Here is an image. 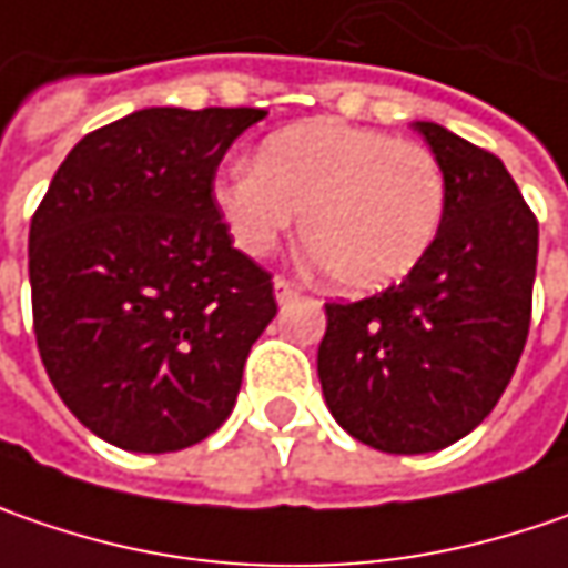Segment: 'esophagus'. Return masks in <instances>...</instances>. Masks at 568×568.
I'll use <instances>...</instances> for the list:
<instances>
[{"label": "esophagus", "mask_w": 568, "mask_h": 568, "mask_svg": "<svg viewBox=\"0 0 568 568\" xmlns=\"http://www.w3.org/2000/svg\"><path fill=\"white\" fill-rule=\"evenodd\" d=\"M273 288H276V298H280V302H288V298H295V295H298V288H295V283H288L285 276H276V283H273Z\"/></svg>", "instance_id": "esophagus-1"}]
</instances>
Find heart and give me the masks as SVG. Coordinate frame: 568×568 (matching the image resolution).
Masks as SVG:
<instances>
[{"mask_svg": "<svg viewBox=\"0 0 568 568\" xmlns=\"http://www.w3.org/2000/svg\"><path fill=\"white\" fill-rule=\"evenodd\" d=\"M235 244L263 257L302 215V244L346 295L397 285L438 241L448 184L426 145L339 120H308L263 139L254 168L212 186Z\"/></svg>", "mask_w": 568, "mask_h": 568, "instance_id": "heart-1", "label": "heart"}]
</instances>
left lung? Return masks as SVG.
Listing matches in <instances>:
<instances>
[{"label":"left lung","mask_w":568,"mask_h":568,"mask_svg":"<svg viewBox=\"0 0 568 568\" xmlns=\"http://www.w3.org/2000/svg\"><path fill=\"white\" fill-rule=\"evenodd\" d=\"M448 184L438 241L404 283L327 302L317 375L333 419L387 455L455 445L499 404L525 353L537 219L506 164L416 123Z\"/></svg>","instance_id":"1"}]
</instances>
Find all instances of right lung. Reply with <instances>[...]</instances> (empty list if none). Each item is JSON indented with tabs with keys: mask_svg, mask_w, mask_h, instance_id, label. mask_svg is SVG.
<instances>
[{
	"mask_svg": "<svg viewBox=\"0 0 568 568\" xmlns=\"http://www.w3.org/2000/svg\"><path fill=\"white\" fill-rule=\"evenodd\" d=\"M257 108H145L88 133L28 235L40 358L72 416L126 452H181L235 407L276 317L273 276L232 247L212 186Z\"/></svg>",
	"mask_w": 568,
	"mask_h": 568,
	"instance_id": "right-lung-1",
	"label": "right lung"
}]
</instances>
